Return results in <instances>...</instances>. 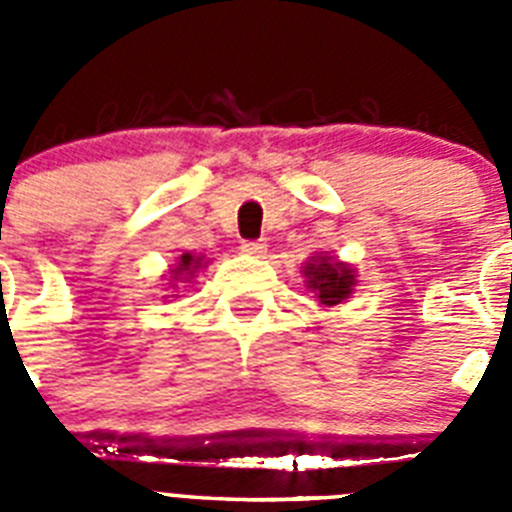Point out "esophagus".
Here are the masks:
<instances>
[{
	"label": "esophagus",
	"mask_w": 512,
	"mask_h": 512,
	"mask_svg": "<svg viewBox=\"0 0 512 512\" xmlns=\"http://www.w3.org/2000/svg\"><path fill=\"white\" fill-rule=\"evenodd\" d=\"M241 251L248 253V256H264L266 243L264 241H243Z\"/></svg>",
	"instance_id": "obj_1"
}]
</instances>
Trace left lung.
I'll return each instance as SVG.
<instances>
[{
	"instance_id": "8db88e82",
	"label": "left lung",
	"mask_w": 512,
	"mask_h": 512,
	"mask_svg": "<svg viewBox=\"0 0 512 512\" xmlns=\"http://www.w3.org/2000/svg\"><path fill=\"white\" fill-rule=\"evenodd\" d=\"M305 277L307 287L320 297L323 305H338L346 300L354 289L356 279L354 271L348 269L346 264L330 261L328 256H318L312 264H305Z\"/></svg>"
}]
</instances>
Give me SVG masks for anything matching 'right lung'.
Listing matches in <instances>:
<instances>
[{"mask_svg": "<svg viewBox=\"0 0 512 512\" xmlns=\"http://www.w3.org/2000/svg\"><path fill=\"white\" fill-rule=\"evenodd\" d=\"M202 264V259H194L192 253H184L182 256V261H179V269H174V274L176 277H192V271L197 269V266Z\"/></svg>", "mask_w": 512, "mask_h": 512, "instance_id": "1", "label": "right lung"}]
</instances>
